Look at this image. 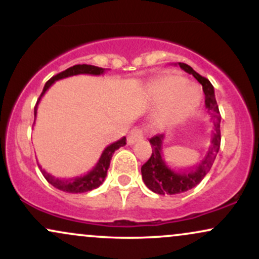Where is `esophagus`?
<instances>
[{"instance_id": "34e87169", "label": "esophagus", "mask_w": 259, "mask_h": 259, "mask_svg": "<svg viewBox=\"0 0 259 259\" xmlns=\"http://www.w3.org/2000/svg\"><path fill=\"white\" fill-rule=\"evenodd\" d=\"M144 139V132L140 127H134V129L130 130L129 135H127L126 142L127 145H134L135 142L140 141V140Z\"/></svg>"}]
</instances>
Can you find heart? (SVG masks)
<instances>
[{"label": "heart", "mask_w": 259, "mask_h": 259, "mask_svg": "<svg viewBox=\"0 0 259 259\" xmlns=\"http://www.w3.org/2000/svg\"><path fill=\"white\" fill-rule=\"evenodd\" d=\"M201 100L200 89L183 76L164 75L153 86V105L159 107L156 123L160 127L177 125L189 118Z\"/></svg>", "instance_id": "heart-1"}]
</instances>
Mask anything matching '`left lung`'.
<instances>
[{"label": "left lung", "mask_w": 259, "mask_h": 259, "mask_svg": "<svg viewBox=\"0 0 259 259\" xmlns=\"http://www.w3.org/2000/svg\"><path fill=\"white\" fill-rule=\"evenodd\" d=\"M179 67L186 73L194 75V78L202 85L204 92V105L207 112L210 114L213 123H214V132H213L210 147L204 158L194 168L189 170H175L170 168L165 159L163 158L162 145L164 135L153 136L150 139V144L152 146V154L150 159L141 167L142 180L151 191L158 195H177L191 190L192 187L201 183L202 179L210 170L214 159L221 147V113L217 105L214 88L210 81L200 74L196 73L190 65L185 63H178Z\"/></svg>", "instance_id": "1"}]
</instances>
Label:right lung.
<instances>
[{
  "instance_id": "add662e5",
  "label": "right lung",
  "mask_w": 259,
  "mask_h": 259,
  "mask_svg": "<svg viewBox=\"0 0 259 259\" xmlns=\"http://www.w3.org/2000/svg\"><path fill=\"white\" fill-rule=\"evenodd\" d=\"M105 73V69L100 67H95V65H90V64H76L73 65V67L68 68L65 69L64 72L57 74V75L52 76L49 81L46 82L44 86V90L41 92L40 99H38L36 106H35L34 109V115L36 117L37 113V105L40 102L41 97L44 96L45 92L49 90L51 88V85L55 81L61 79H65L69 78V76H74V75H79V74H90V75H102ZM126 145V138H121L118 141L113 142V144L109 145L105 148L102 154H101L99 162L96 163L94 168L91 169L90 171L81 175V177H75L72 178V179H59V178L53 177L52 174L47 173L45 169L40 167V170L42 175L45 177V179L49 181L52 186H55L56 189L61 190V191L64 192H69V194H82V192H88L91 191V190L97 189L101 184L103 183L107 177V170L109 168V163H111L112 156L118 148L121 146H125Z\"/></svg>"
}]
</instances>
